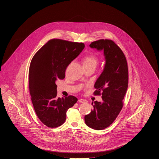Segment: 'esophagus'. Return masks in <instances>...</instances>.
<instances>
[{"label": "esophagus", "mask_w": 159, "mask_h": 159, "mask_svg": "<svg viewBox=\"0 0 159 159\" xmlns=\"http://www.w3.org/2000/svg\"><path fill=\"white\" fill-rule=\"evenodd\" d=\"M78 101L80 103H84V102H86L87 101L86 99H80L78 100Z\"/></svg>", "instance_id": "34e87169"}]
</instances>
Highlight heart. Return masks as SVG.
<instances>
[{"mask_svg":"<svg viewBox=\"0 0 159 159\" xmlns=\"http://www.w3.org/2000/svg\"><path fill=\"white\" fill-rule=\"evenodd\" d=\"M98 64V58L93 55H88L84 58L83 66H92L96 67Z\"/></svg>","mask_w":159,"mask_h":159,"instance_id":"obj_1","label":"heart"}]
</instances>
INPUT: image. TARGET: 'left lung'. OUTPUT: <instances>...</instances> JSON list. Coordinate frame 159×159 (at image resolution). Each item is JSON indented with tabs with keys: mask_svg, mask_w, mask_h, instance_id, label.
<instances>
[{
	"mask_svg": "<svg viewBox=\"0 0 159 159\" xmlns=\"http://www.w3.org/2000/svg\"><path fill=\"white\" fill-rule=\"evenodd\" d=\"M89 46L104 52L105 65L94 84V94L101 93L102 101L92 102L93 108L84 116V121L91 128L102 130L108 127L121 111L128 89V68L124 53L113 41L101 39Z\"/></svg>",
	"mask_w": 159,
	"mask_h": 159,
	"instance_id": "1",
	"label": "left lung"
}]
</instances>
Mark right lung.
<instances>
[{
  "label": "right lung",
  "mask_w": 159,
  "mask_h": 159,
  "mask_svg": "<svg viewBox=\"0 0 159 159\" xmlns=\"http://www.w3.org/2000/svg\"><path fill=\"white\" fill-rule=\"evenodd\" d=\"M84 48L83 43L52 39L31 60L29 68L31 101L38 118L48 127L62 125L66 119L67 111L77 101L72 95L58 98L56 82L64 79L66 68Z\"/></svg>",
  "instance_id": "1"
}]
</instances>
